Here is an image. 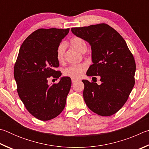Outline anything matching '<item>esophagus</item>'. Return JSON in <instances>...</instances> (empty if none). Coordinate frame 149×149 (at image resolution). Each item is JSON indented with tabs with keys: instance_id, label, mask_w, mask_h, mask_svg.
Returning a JSON list of instances; mask_svg holds the SVG:
<instances>
[{
	"instance_id": "esophagus-1",
	"label": "esophagus",
	"mask_w": 149,
	"mask_h": 149,
	"mask_svg": "<svg viewBox=\"0 0 149 149\" xmlns=\"http://www.w3.org/2000/svg\"><path fill=\"white\" fill-rule=\"evenodd\" d=\"M78 79H72V83H75L76 82L78 81Z\"/></svg>"
}]
</instances>
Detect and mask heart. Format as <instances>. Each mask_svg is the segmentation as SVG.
Listing matches in <instances>:
<instances>
[{"label": "heart", "mask_w": 149, "mask_h": 149, "mask_svg": "<svg viewBox=\"0 0 149 149\" xmlns=\"http://www.w3.org/2000/svg\"><path fill=\"white\" fill-rule=\"evenodd\" d=\"M70 44L72 47L79 50L81 53H84L87 49V44L84 39L80 37H74L70 40ZM66 49V44L61 42L59 44L56 51L57 59L59 62L63 61L64 59V54ZM86 70V65L84 64L72 65L67 67L63 70L65 76L72 79H77L82 74V72Z\"/></svg>", "instance_id": "obj_1"}]
</instances>
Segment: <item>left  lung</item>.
Wrapping results in <instances>:
<instances>
[{
    "label": "left lung",
    "mask_w": 149,
    "mask_h": 149,
    "mask_svg": "<svg viewBox=\"0 0 149 149\" xmlns=\"http://www.w3.org/2000/svg\"><path fill=\"white\" fill-rule=\"evenodd\" d=\"M70 30L91 46L93 64L87 76L101 78L100 85L82 80L85 103L99 115H113L123 107L134 86L136 66L134 56L122 36L105 23Z\"/></svg>",
    "instance_id": "1"
}]
</instances>
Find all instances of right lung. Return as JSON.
I'll return each mask as SVG.
<instances>
[{
  "label": "right lung",
  "mask_w": 149,
  "mask_h": 149,
  "mask_svg": "<svg viewBox=\"0 0 149 149\" xmlns=\"http://www.w3.org/2000/svg\"><path fill=\"white\" fill-rule=\"evenodd\" d=\"M69 29H40L28 36L20 47L14 76L17 93L27 110L43 121L56 118L61 113L71 86L69 77H62L54 68L59 44ZM50 76L60 78L57 84L47 83Z\"/></svg>",
  "instance_id": "right-lung-1"
}]
</instances>
